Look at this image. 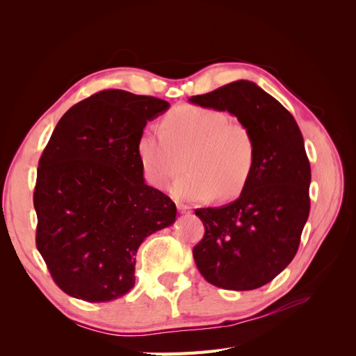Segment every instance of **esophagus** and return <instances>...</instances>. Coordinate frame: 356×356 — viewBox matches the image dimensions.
<instances>
[{"label": "esophagus", "instance_id": "34e87169", "mask_svg": "<svg viewBox=\"0 0 356 356\" xmlns=\"http://www.w3.org/2000/svg\"><path fill=\"white\" fill-rule=\"evenodd\" d=\"M178 212L179 213H190L191 212V208L190 207H186V204H178Z\"/></svg>", "mask_w": 356, "mask_h": 356}]
</instances>
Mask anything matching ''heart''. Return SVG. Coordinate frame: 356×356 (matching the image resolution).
I'll return each instance as SVG.
<instances>
[{
    "instance_id": "obj_1",
    "label": "heart",
    "mask_w": 356,
    "mask_h": 356,
    "mask_svg": "<svg viewBox=\"0 0 356 356\" xmlns=\"http://www.w3.org/2000/svg\"><path fill=\"white\" fill-rule=\"evenodd\" d=\"M138 157L144 177L154 188L165 187L187 156L172 186L178 200L204 202L220 193L238 196L254 166V141L242 124L230 123L225 113L197 105H181L163 120V129L148 126L138 139Z\"/></svg>"
}]
</instances>
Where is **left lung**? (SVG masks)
<instances>
[{"label":"left lung","mask_w":356,"mask_h":356,"mask_svg":"<svg viewBox=\"0 0 356 356\" xmlns=\"http://www.w3.org/2000/svg\"><path fill=\"white\" fill-rule=\"evenodd\" d=\"M188 101L234 115L255 149L241 196L218 208L196 209L204 236L193 257L215 286L260 288L293 261L309 217L310 163L303 135L285 106L252 81H233Z\"/></svg>","instance_id":"8db88e82"}]
</instances>
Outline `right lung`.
Listing matches in <instances>:
<instances>
[{"label": "right lung", "mask_w": 356, "mask_h": 356, "mask_svg": "<svg viewBox=\"0 0 356 356\" xmlns=\"http://www.w3.org/2000/svg\"><path fill=\"white\" fill-rule=\"evenodd\" d=\"M170 104L102 90L62 115L41 154L34 191L37 248L71 297L105 303L135 285L145 238L177 220L163 193L147 186L138 139Z\"/></svg>", "instance_id": "1"}]
</instances>
